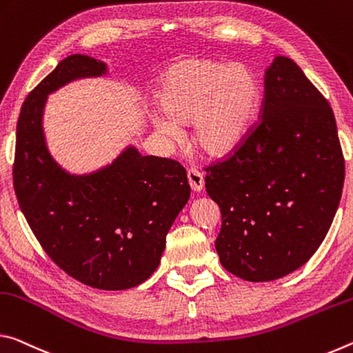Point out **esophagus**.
Listing matches in <instances>:
<instances>
[{
	"label": "esophagus",
	"mask_w": 353,
	"mask_h": 353,
	"mask_svg": "<svg viewBox=\"0 0 353 353\" xmlns=\"http://www.w3.org/2000/svg\"><path fill=\"white\" fill-rule=\"evenodd\" d=\"M188 181H189L190 189H192L194 192H200L205 186L203 173H201L199 169H194V167L188 170Z\"/></svg>",
	"instance_id": "obj_1"
}]
</instances>
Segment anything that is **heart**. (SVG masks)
Returning a JSON list of instances; mask_svg holds the SVG:
<instances>
[{
    "label": "heart",
    "instance_id": "obj_1",
    "mask_svg": "<svg viewBox=\"0 0 353 353\" xmlns=\"http://www.w3.org/2000/svg\"><path fill=\"white\" fill-rule=\"evenodd\" d=\"M156 100L165 117L153 123L169 136L192 125V142L201 153L222 158L234 152L252 128L261 103V88L242 63L183 59L159 78Z\"/></svg>",
    "mask_w": 353,
    "mask_h": 353
}]
</instances>
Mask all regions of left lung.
Listing matches in <instances>:
<instances>
[{"label": "left lung", "mask_w": 353, "mask_h": 353, "mask_svg": "<svg viewBox=\"0 0 353 353\" xmlns=\"http://www.w3.org/2000/svg\"><path fill=\"white\" fill-rule=\"evenodd\" d=\"M205 186L222 212L216 250L247 281H272L314 255L344 184V156L328 101L290 57L265 70L259 120Z\"/></svg>", "instance_id": "obj_1"}]
</instances>
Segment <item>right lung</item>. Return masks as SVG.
<instances>
[{
    "mask_svg": "<svg viewBox=\"0 0 353 353\" xmlns=\"http://www.w3.org/2000/svg\"><path fill=\"white\" fill-rule=\"evenodd\" d=\"M106 72L105 62L72 54L28 95L17 123L14 189L34 236L63 272L97 290L122 291L159 265L190 186L180 163L134 147L89 175H70L51 158L42 128L46 97Z\"/></svg>",
    "mask_w": 353,
    "mask_h": 353,
    "instance_id": "add662e5",
    "label": "right lung"
}]
</instances>
